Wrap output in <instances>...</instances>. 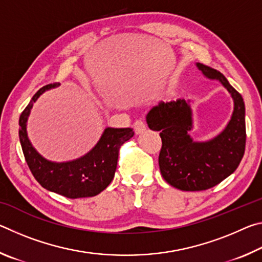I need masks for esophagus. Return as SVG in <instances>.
Segmentation results:
<instances>
[{"label":"esophagus","instance_id":"obj_1","mask_svg":"<svg viewBox=\"0 0 262 262\" xmlns=\"http://www.w3.org/2000/svg\"><path fill=\"white\" fill-rule=\"evenodd\" d=\"M133 127H134V130H135L136 134H142V133H144L145 129H147V127H145V123L142 120H136L134 122V125H133Z\"/></svg>","mask_w":262,"mask_h":262}]
</instances>
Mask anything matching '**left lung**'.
I'll return each mask as SVG.
<instances>
[{
    "label": "left lung",
    "instance_id": "8db88e82",
    "mask_svg": "<svg viewBox=\"0 0 262 262\" xmlns=\"http://www.w3.org/2000/svg\"><path fill=\"white\" fill-rule=\"evenodd\" d=\"M196 67L205 77L219 81L233 100L231 118L219 135L208 141L193 140L189 135L193 129L190 100L161 101L147 114L149 128L159 132L162 137L158 164L163 178L188 192L214 187L232 174L244 156L246 142L243 97L223 74L199 62Z\"/></svg>",
    "mask_w": 262,
    "mask_h": 262
}]
</instances>
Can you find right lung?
<instances>
[{
	"label": "right lung",
	"instance_id": "add662e5",
	"mask_svg": "<svg viewBox=\"0 0 262 262\" xmlns=\"http://www.w3.org/2000/svg\"><path fill=\"white\" fill-rule=\"evenodd\" d=\"M42 86L19 117V141L26 163L43 188L69 199L95 196L107 187L117 170L119 148L134 136L132 128H105L99 141L84 156L69 162H52L42 157L28 136V119L33 104L43 92L59 86Z\"/></svg>",
	"mask_w": 262,
	"mask_h": 262
}]
</instances>
